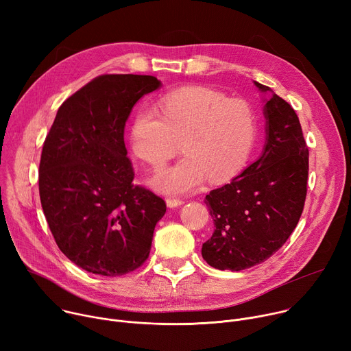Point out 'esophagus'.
<instances>
[{
	"instance_id": "obj_1",
	"label": "esophagus",
	"mask_w": 351,
	"mask_h": 351,
	"mask_svg": "<svg viewBox=\"0 0 351 351\" xmlns=\"http://www.w3.org/2000/svg\"><path fill=\"white\" fill-rule=\"evenodd\" d=\"M182 204H184V199H182V198H173V197L167 198V206L169 208H175V207H179Z\"/></svg>"
}]
</instances>
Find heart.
Wrapping results in <instances>:
<instances>
[{
  "mask_svg": "<svg viewBox=\"0 0 351 351\" xmlns=\"http://www.w3.org/2000/svg\"><path fill=\"white\" fill-rule=\"evenodd\" d=\"M160 111L141 108L130 144L137 158L154 168L171 160L183 143V160L158 172L152 183L167 194L187 193L208 178L223 183L239 175L258 134L254 108L206 86H184L160 99Z\"/></svg>",
  "mask_w": 351,
  "mask_h": 351,
  "instance_id": "1",
  "label": "heart"
}]
</instances>
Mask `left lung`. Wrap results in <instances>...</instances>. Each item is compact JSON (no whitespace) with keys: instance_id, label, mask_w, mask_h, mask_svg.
<instances>
[{"instance_id":"1","label":"left lung","mask_w":351,"mask_h":351,"mask_svg":"<svg viewBox=\"0 0 351 351\" xmlns=\"http://www.w3.org/2000/svg\"><path fill=\"white\" fill-rule=\"evenodd\" d=\"M254 84L272 94L264 107V153L204 199L215 229L202 254L221 271L252 268L275 254L297 226L307 195L308 147L298 117L268 86Z\"/></svg>"}]
</instances>
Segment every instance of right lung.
<instances>
[{
    "mask_svg": "<svg viewBox=\"0 0 351 351\" xmlns=\"http://www.w3.org/2000/svg\"><path fill=\"white\" fill-rule=\"evenodd\" d=\"M161 82L94 77L60 107L41 152L40 202L57 245L87 272L121 276L144 264L167 204L134 172L123 132L133 106Z\"/></svg>",
    "mask_w": 351,
    "mask_h": 351,
    "instance_id": "right-lung-1",
    "label": "right lung"
}]
</instances>
